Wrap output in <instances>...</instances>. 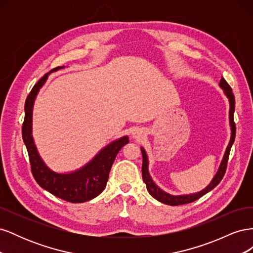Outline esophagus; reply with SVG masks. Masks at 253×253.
<instances>
[{
  "instance_id": "1",
  "label": "esophagus",
  "mask_w": 253,
  "mask_h": 253,
  "mask_svg": "<svg viewBox=\"0 0 253 253\" xmlns=\"http://www.w3.org/2000/svg\"><path fill=\"white\" fill-rule=\"evenodd\" d=\"M142 135H143V131L140 128L134 129L133 133H132V136L134 137V138H140V137H142Z\"/></svg>"
}]
</instances>
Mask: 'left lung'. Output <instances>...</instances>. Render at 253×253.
Wrapping results in <instances>:
<instances>
[{
  "mask_svg": "<svg viewBox=\"0 0 253 253\" xmlns=\"http://www.w3.org/2000/svg\"><path fill=\"white\" fill-rule=\"evenodd\" d=\"M218 85L221 89H223L225 96L228 98L229 106H230V109H229V125H230L231 136H230V141H229V143L227 145L225 154L223 156V159H221L216 174L214 175V177L212 178L211 182L205 189L200 191V192L191 193V194H182V195H173V194L166 192V191H164L162 188H159L154 182V180L152 179L150 172H149L148 154L142 147L140 148L141 153H142V169H141L142 170V178H143L145 186H147L148 192L158 202L166 204V205H170V206H178V205L192 203V202L198 200V198H201L206 193L210 192L211 190H213L218 185L219 181L221 180V178L224 177L225 172H226V168H227L228 158H229V153H230V149L232 147V144L234 142V138H235V124H234V120H233L235 100H234V96H233L231 87L229 86V84L226 82V80L224 78L220 79Z\"/></svg>",
  "mask_w": 253,
  "mask_h": 253,
  "instance_id": "left-lung-1",
  "label": "left lung"
}]
</instances>
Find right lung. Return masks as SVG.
<instances>
[{"label": "right lung", "mask_w": 253, "mask_h": 253, "mask_svg": "<svg viewBox=\"0 0 253 253\" xmlns=\"http://www.w3.org/2000/svg\"><path fill=\"white\" fill-rule=\"evenodd\" d=\"M64 66L57 67V72ZM50 73L44 75L30 91L25 102V119L22 136L28 152L32 172L36 181L49 193L70 203H84L93 200L104 190L110 170L118 152L128 142V136H122L99 151L87 164L72 172L59 173L51 170L39 154L33 137V111L35 100Z\"/></svg>", "instance_id": "add662e5"}]
</instances>
